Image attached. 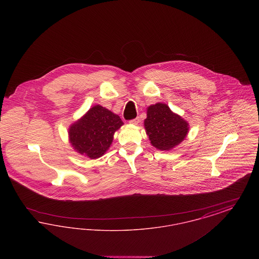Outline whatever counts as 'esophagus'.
I'll list each match as a JSON object with an SVG mask.
<instances>
[{
    "label": "esophagus",
    "mask_w": 259,
    "mask_h": 259,
    "mask_svg": "<svg viewBox=\"0 0 259 259\" xmlns=\"http://www.w3.org/2000/svg\"><path fill=\"white\" fill-rule=\"evenodd\" d=\"M140 122V119L139 118H135V119H132L129 121V123L132 124V125H138Z\"/></svg>",
    "instance_id": "esophagus-1"
}]
</instances>
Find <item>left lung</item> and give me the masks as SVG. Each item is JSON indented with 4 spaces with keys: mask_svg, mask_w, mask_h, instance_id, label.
<instances>
[{
    "mask_svg": "<svg viewBox=\"0 0 259 259\" xmlns=\"http://www.w3.org/2000/svg\"><path fill=\"white\" fill-rule=\"evenodd\" d=\"M144 126L150 144L159 150L166 151L185 141L189 131V123L163 103L148 107Z\"/></svg>",
    "mask_w": 259,
    "mask_h": 259,
    "instance_id": "1",
    "label": "left lung"
}]
</instances>
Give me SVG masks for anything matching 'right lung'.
Segmentation results:
<instances>
[{
	"instance_id": "obj_1",
	"label": "right lung",
	"mask_w": 259,
	"mask_h": 259,
	"mask_svg": "<svg viewBox=\"0 0 259 259\" xmlns=\"http://www.w3.org/2000/svg\"><path fill=\"white\" fill-rule=\"evenodd\" d=\"M122 125L123 122L117 114L95 105L70 125L69 143L78 154L97 159L110 148L114 133Z\"/></svg>"
}]
</instances>
